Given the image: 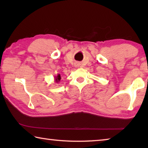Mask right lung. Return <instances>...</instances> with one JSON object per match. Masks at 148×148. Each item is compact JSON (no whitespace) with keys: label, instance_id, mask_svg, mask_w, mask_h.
Here are the masks:
<instances>
[{"label":"right lung","instance_id":"obj_1","mask_svg":"<svg viewBox=\"0 0 148 148\" xmlns=\"http://www.w3.org/2000/svg\"><path fill=\"white\" fill-rule=\"evenodd\" d=\"M61 75H60L59 74H58L57 75V76H56L54 77V80H55V82H56V83H59V82L61 81Z\"/></svg>","mask_w":148,"mask_h":148}]
</instances>
